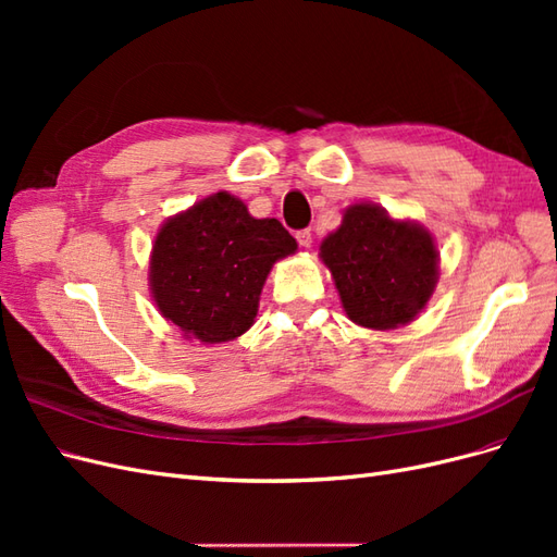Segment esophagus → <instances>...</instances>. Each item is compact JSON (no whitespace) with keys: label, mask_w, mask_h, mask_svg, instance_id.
<instances>
[{"label":"esophagus","mask_w":557,"mask_h":557,"mask_svg":"<svg viewBox=\"0 0 557 557\" xmlns=\"http://www.w3.org/2000/svg\"><path fill=\"white\" fill-rule=\"evenodd\" d=\"M295 239H297V244H299L301 248H309V246H311V242H313V237H311V230H299V232L295 234Z\"/></svg>","instance_id":"1"}]
</instances>
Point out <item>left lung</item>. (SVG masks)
Returning a JSON list of instances; mask_svg holds the SVG:
<instances>
[{
	"mask_svg": "<svg viewBox=\"0 0 557 557\" xmlns=\"http://www.w3.org/2000/svg\"><path fill=\"white\" fill-rule=\"evenodd\" d=\"M346 315L369 330L407 325L440 281L434 237L413 221H395L379 205H352L320 244Z\"/></svg>",
	"mask_w": 557,
	"mask_h": 557,
	"instance_id": "obj_1",
	"label": "left lung"
}]
</instances>
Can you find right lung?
Here are the masks:
<instances>
[{"mask_svg":"<svg viewBox=\"0 0 557 557\" xmlns=\"http://www.w3.org/2000/svg\"><path fill=\"white\" fill-rule=\"evenodd\" d=\"M295 250L297 242L276 218H252L242 199L215 193L160 227L150 293L185 339L232 342L256 323L274 262Z\"/></svg>","mask_w":557,"mask_h":557,"instance_id":"add662e5","label":"right lung"}]
</instances>
